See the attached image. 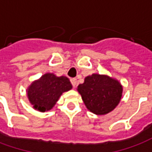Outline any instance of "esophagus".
<instances>
[{
	"label": "esophagus",
	"instance_id": "esophagus-1",
	"mask_svg": "<svg viewBox=\"0 0 152 152\" xmlns=\"http://www.w3.org/2000/svg\"><path fill=\"white\" fill-rule=\"evenodd\" d=\"M71 83H72V85L73 88H76V84H77V80H76V78H72V79H71Z\"/></svg>",
	"mask_w": 152,
	"mask_h": 152
}]
</instances>
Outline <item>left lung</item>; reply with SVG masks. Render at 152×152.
Instances as JSON below:
<instances>
[{
  "mask_svg": "<svg viewBox=\"0 0 152 152\" xmlns=\"http://www.w3.org/2000/svg\"><path fill=\"white\" fill-rule=\"evenodd\" d=\"M77 90L88 110L94 114L105 115L119 104L123 88L117 80L107 75L92 74L86 76Z\"/></svg>",
  "mask_w": 152,
  "mask_h": 152,
  "instance_id": "8db88e82",
  "label": "left lung"
}]
</instances>
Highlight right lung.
Masks as SVG:
<instances>
[{
    "label": "right lung",
    "mask_w": 152,
    "mask_h": 152,
    "mask_svg": "<svg viewBox=\"0 0 152 152\" xmlns=\"http://www.w3.org/2000/svg\"><path fill=\"white\" fill-rule=\"evenodd\" d=\"M72 88V86L66 76L58 77L53 73H46L31 83L27 93L33 108L45 112L53 108L62 94Z\"/></svg>",
    "instance_id": "right-lung-1"
}]
</instances>
